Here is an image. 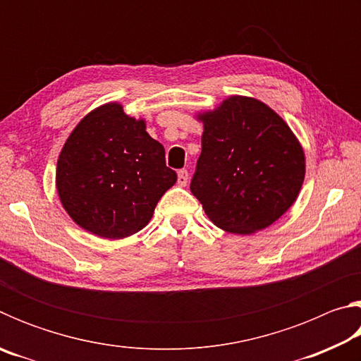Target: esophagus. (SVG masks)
Instances as JSON below:
<instances>
[{"instance_id": "esophagus-1", "label": "esophagus", "mask_w": 361, "mask_h": 361, "mask_svg": "<svg viewBox=\"0 0 361 361\" xmlns=\"http://www.w3.org/2000/svg\"><path fill=\"white\" fill-rule=\"evenodd\" d=\"M186 183H188V170H180L178 172V185L180 186H186Z\"/></svg>"}]
</instances>
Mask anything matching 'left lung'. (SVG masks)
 Returning <instances> with one entry per match:
<instances>
[{
	"mask_svg": "<svg viewBox=\"0 0 361 361\" xmlns=\"http://www.w3.org/2000/svg\"><path fill=\"white\" fill-rule=\"evenodd\" d=\"M204 122L191 192L207 216L232 234H253L295 204L305 175L304 149L288 124L253 97L232 95Z\"/></svg>",
	"mask_w": 361,
	"mask_h": 361,
	"instance_id": "8db88e82",
	"label": "left lung"
}]
</instances>
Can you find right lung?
I'll use <instances>...</instances> for the list:
<instances>
[{
    "instance_id": "1",
    "label": "right lung",
    "mask_w": 361,
    "mask_h": 361,
    "mask_svg": "<svg viewBox=\"0 0 361 361\" xmlns=\"http://www.w3.org/2000/svg\"><path fill=\"white\" fill-rule=\"evenodd\" d=\"M176 183L166 149L121 103L79 121L57 161L56 186L78 226L102 239H126L149 223L159 199Z\"/></svg>"
}]
</instances>
